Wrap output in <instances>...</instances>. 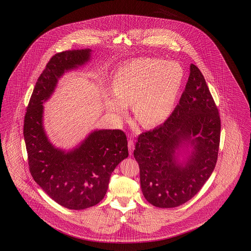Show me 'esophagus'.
Instances as JSON below:
<instances>
[{"instance_id": "1", "label": "esophagus", "mask_w": 251, "mask_h": 251, "mask_svg": "<svg viewBox=\"0 0 251 251\" xmlns=\"http://www.w3.org/2000/svg\"><path fill=\"white\" fill-rule=\"evenodd\" d=\"M128 148H129V153H130V155H131V153H132V151H133V149H134V144H133V141L130 139L129 141H128Z\"/></svg>"}]
</instances>
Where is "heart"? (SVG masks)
Returning <instances> with one entry per match:
<instances>
[{"label":"heart","mask_w":251,"mask_h":251,"mask_svg":"<svg viewBox=\"0 0 251 251\" xmlns=\"http://www.w3.org/2000/svg\"><path fill=\"white\" fill-rule=\"evenodd\" d=\"M183 70L177 62L154 58L131 60L115 72L112 93L104 99L110 114L121 117L132 104L135 120L145 128L164 122L170 116L180 85Z\"/></svg>","instance_id":"1"}]
</instances>
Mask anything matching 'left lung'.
<instances>
[{
    "label": "left lung",
    "instance_id": "8db88e82",
    "mask_svg": "<svg viewBox=\"0 0 251 251\" xmlns=\"http://www.w3.org/2000/svg\"><path fill=\"white\" fill-rule=\"evenodd\" d=\"M220 118L202 73L194 64L179 102L164 124L139 135L133 156L145 199L174 208L190 201L215 169Z\"/></svg>",
    "mask_w": 251,
    "mask_h": 251
}]
</instances>
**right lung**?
<instances>
[{
    "label": "right lung",
    "instance_id": "1",
    "mask_svg": "<svg viewBox=\"0 0 251 251\" xmlns=\"http://www.w3.org/2000/svg\"><path fill=\"white\" fill-rule=\"evenodd\" d=\"M92 50L62 51L53 55L39 76L24 119V141L30 172L50 199L72 210H84L105 196L112 172L126 159L128 142L120 130H94L72 150L55 147L43 125L44 106L60 78L86 64Z\"/></svg>",
    "mask_w": 251,
    "mask_h": 251
}]
</instances>
